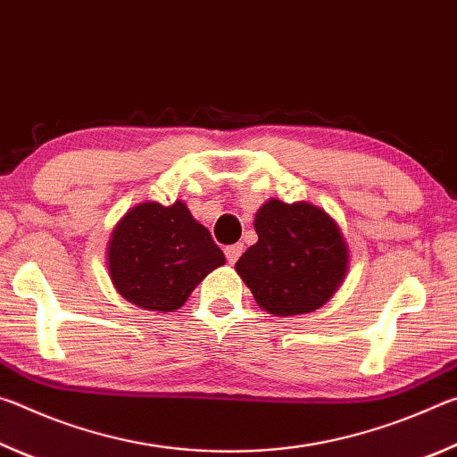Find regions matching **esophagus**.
<instances>
[{
    "label": "esophagus",
    "instance_id": "1",
    "mask_svg": "<svg viewBox=\"0 0 457 457\" xmlns=\"http://www.w3.org/2000/svg\"><path fill=\"white\" fill-rule=\"evenodd\" d=\"M244 252V244H234V245H228L226 247V258L229 264H236V262L239 260V256H242Z\"/></svg>",
    "mask_w": 457,
    "mask_h": 457
}]
</instances>
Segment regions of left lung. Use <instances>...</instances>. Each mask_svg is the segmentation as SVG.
Wrapping results in <instances>:
<instances>
[{"mask_svg": "<svg viewBox=\"0 0 457 457\" xmlns=\"http://www.w3.org/2000/svg\"><path fill=\"white\" fill-rule=\"evenodd\" d=\"M258 242L237 260L236 272L256 303L276 316L312 312L335 294L349 256L328 213L311 204L272 199L256 213Z\"/></svg>", "mask_w": 457, "mask_h": 457, "instance_id": "1", "label": "left lung"}]
</instances>
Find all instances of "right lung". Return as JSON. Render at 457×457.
Segmentation results:
<instances>
[{"label": "right lung", "instance_id": "add662e5", "mask_svg": "<svg viewBox=\"0 0 457 457\" xmlns=\"http://www.w3.org/2000/svg\"><path fill=\"white\" fill-rule=\"evenodd\" d=\"M226 256L183 201L130 210L108 244V272L122 298L146 311L173 312Z\"/></svg>", "mask_w": 457, "mask_h": 457}]
</instances>
